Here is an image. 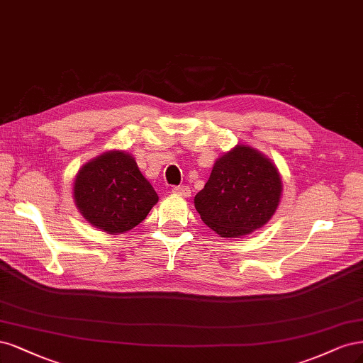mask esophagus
Returning a JSON list of instances; mask_svg holds the SVG:
<instances>
[{
  "label": "esophagus",
  "mask_w": 363,
  "mask_h": 363,
  "mask_svg": "<svg viewBox=\"0 0 363 363\" xmlns=\"http://www.w3.org/2000/svg\"><path fill=\"white\" fill-rule=\"evenodd\" d=\"M172 193H174V194H179V196H182V197H190V196H191L190 186H186V185H178V186H173V189H172Z\"/></svg>",
  "instance_id": "obj_1"
}]
</instances>
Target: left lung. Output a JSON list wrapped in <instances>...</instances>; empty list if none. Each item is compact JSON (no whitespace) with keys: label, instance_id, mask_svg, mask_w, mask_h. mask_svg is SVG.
<instances>
[{"label":"left lung","instance_id":"1","mask_svg":"<svg viewBox=\"0 0 363 363\" xmlns=\"http://www.w3.org/2000/svg\"><path fill=\"white\" fill-rule=\"evenodd\" d=\"M282 194V179L270 158L238 145L220 157L194 206L203 223L223 238H240L273 217Z\"/></svg>","mask_w":363,"mask_h":363}]
</instances>
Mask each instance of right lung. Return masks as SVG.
Masks as SVG:
<instances>
[{
  "instance_id": "obj_1",
  "label": "right lung",
  "mask_w": 363,
  "mask_h": 363,
  "mask_svg": "<svg viewBox=\"0 0 363 363\" xmlns=\"http://www.w3.org/2000/svg\"><path fill=\"white\" fill-rule=\"evenodd\" d=\"M74 199L91 226L118 235L142 223L158 194L128 152L110 150L79 169Z\"/></svg>"
}]
</instances>
